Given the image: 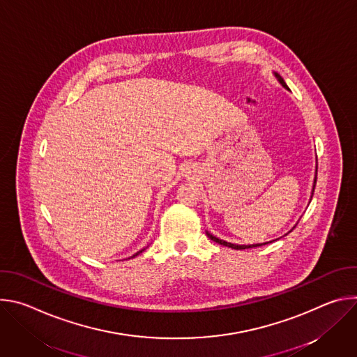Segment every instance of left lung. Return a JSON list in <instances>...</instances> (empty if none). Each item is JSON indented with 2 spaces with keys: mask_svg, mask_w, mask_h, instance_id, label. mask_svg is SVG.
Segmentation results:
<instances>
[{
  "mask_svg": "<svg viewBox=\"0 0 357 357\" xmlns=\"http://www.w3.org/2000/svg\"><path fill=\"white\" fill-rule=\"evenodd\" d=\"M274 75H275V77H277V80L282 84V87H285L287 90H289L288 89V86H287V83L284 82V79L278 75V73H275L274 72ZM317 171H318V167H317ZM315 185H317V175H315V179H314V186H312V193H311V199H312V196H314V190H315ZM296 226V225H295ZM294 226V227H295ZM292 227V229H294ZM206 234H208V237L211 238V240H213V241H216L218 244H222V245H226V247H230V248H234V250H244V248H252V247H260V245H264V244H267V243H259V244H248V245H241V244H233V243H227V241H225V240H220L219 237H216V236H213V234H211L209 231H206ZM288 234V233H287ZM268 243H271V241H268Z\"/></svg>",
  "mask_w": 357,
  "mask_h": 357,
  "instance_id": "left-lung-1",
  "label": "left lung"
}]
</instances>
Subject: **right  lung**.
Wrapping results in <instances>:
<instances>
[{"instance_id": "right-lung-1", "label": "right lung", "mask_w": 357, "mask_h": 357, "mask_svg": "<svg viewBox=\"0 0 357 357\" xmlns=\"http://www.w3.org/2000/svg\"><path fill=\"white\" fill-rule=\"evenodd\" d=\"M144 250H145V248H142V250H139V251H138V252H135V254H134V256H132V257H135V256H138V254H139V252H142V251H144Z\"/></svg>"}]
</instances>
